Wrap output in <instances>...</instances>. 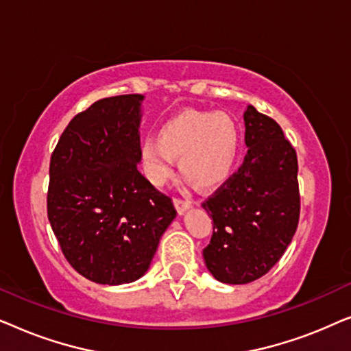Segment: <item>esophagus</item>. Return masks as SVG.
<instances>
[{
  "instance_id": "obj_1",
  "label": "esophagus",
  "mask_w": 351,
  "mask_h": 351,
  "mask_svg": "<svg viewBox=\"0 0 351 351\" xmlns=\"http://www.w3.org/2000/svg\"><path fill=\"white\" fill-rule=\"evenodd\" d=\"M174 204H176V208H177V210H179V213H185V210L191 206V201L186 199V198H179V196H176Z\"/></svg>"
}]
</instances>
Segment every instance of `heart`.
<instances>
[{"label": "heart", "instance_id": "obj_1", "mask_svg": "<svg viewBox=\"0 0 351 351\" xmlns=\"http://www.w3.org/2000/svg\"><path fill=\"white\" fill-rule=\"evenodd\" d=\"M239 145V128L228 113L184 112L162 124L160 138L142 142L143 172L152 184H166L174 174V158L180 156L182 174L210 189L230 176Z\"/></svg>", "mask_w": 351, "mask_h": 351}]
</instances>
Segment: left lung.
Listing matches in <instances>:
<instances>
[{
    "instance_id": "8db88e82",
    "label": "left lung",
    "mask_w": 351,
    "mask_h": 351,
    "mask_svg": "<svg viewBox=\"0 0 351 351\" xmlns=\"http://www.w3.org/2000/svg\"><path fill=\"white\" fill-rule=\"evenodd\" d=\"M243 165L208 199L213 237L203 249L215 280L256 281L275 267L294 237L300 215L297 153L275 119L249 105Z\"/></svg>"
}]
</instances>
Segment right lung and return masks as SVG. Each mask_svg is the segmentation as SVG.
I'll use <instances>...</instances> for the list:
<instances>
[{
	"instance_id": "obj_1",
	"label": "right lung",
	"mask_w": 351,
	"mask_h": 351,
	"mask_svg": "<svg viewBox=\"0 0 351 351\" xmlns=\"http://www.w3.org/2000/svg\"><path fill=\"white\" fill-rule=\"evenodd\" d=\"M141 94L100 99L69 123L49 162L47 219L66 262L99 285L141 278L177 210L137 169Z\"/></svg>"
}]
</instances>
